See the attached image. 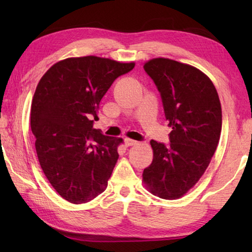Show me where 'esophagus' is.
Instances as JSON below:
<instances>
[{
    "label": "esophagus",
    "instance_id": "34e87169",
    "mask_svg": "<svg viewBox=\"0 0 252 252\" xmlns=\"http://www.w3.org/2000/svg\"><path fill=\"white\" fill-rule=\"evenodd\" d=\"M137 142L136 141H134V140H131V138H125V144H126V146H133V145H135Z\"/></svg>",
    "mask_w": 252,
    "mask_h": 252
}]
</instances>
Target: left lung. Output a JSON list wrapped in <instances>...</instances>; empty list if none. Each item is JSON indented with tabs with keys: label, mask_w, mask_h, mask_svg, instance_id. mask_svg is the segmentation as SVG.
I'll return each mask as SVG.
<instances>
[{
	"label": "left lung",
	"mask_w": 252,
	"mask_h": 252,
	"mask_svg": "<svg viewBox=\"0 0 252 252\" xmlns=\"http://www.w3.org/2000/svg\"><path fill=\"white\" fill-rule=\"evenodd\" d=\"M172 127L169 144L151 141L153 162L144 169L149 190L163 199L186 194L205 173L219 144L222 109L212 81L197 68L168 58L144 65Z\"/></svg>",
	"instance_id": "obj_1"
}]
</instances>
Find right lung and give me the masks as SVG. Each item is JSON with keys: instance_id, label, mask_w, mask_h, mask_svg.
Wrapping results in <instances>:
<instances>
[{"instance_id": "right-lung-1", "label": "right lung", "mask_w": 252, "mask_h": 252, "mask_svg": "<svg viewBox=\"0 0 252 252\" xmlns=\"http://www.w3.org/2000/svg\"><path fill=\"white\" fill-rule=\"evenodd\" d=\"M85 56L56 63L37 84L30 126L42 170L63 199L85 203L106 189L122 138L93 129L100 99L115 80L134 68Z\"/></svg>"}]
</instances>
